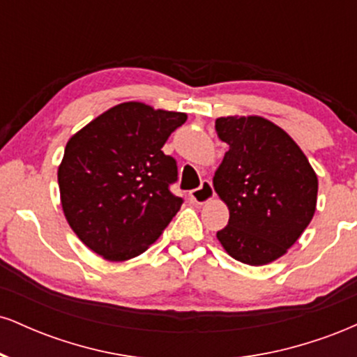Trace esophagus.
<instances>
[{
  "label": "esophagus",
  "instance_id": "1",
  "mask_svg": "<svg viewBox=\"0 0 357 357\" xmlns=\"http://www.w3.org/2000/svg\"><path fill=\"white\" fill-rule=\"evenodd\" d=\"M213 196H215V191H213L211 181H208V179H204V181L202 183V186H199L198 190H192L190 192V199L196 204L208 203L213 198Z\"/></svg>",
  "mask_w": 357,
  "mask_h": 357
}]
</instances>
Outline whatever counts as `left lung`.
<instances>
[{"label":"left lung","mask_w":357,"mask_h":357,"mask_svg":"<svg viewBox=\"0 0 357 357\" xmlns=\"http://www.w3.org/2000/svg\"><path fill=\"white\" fill-rule=\"evenodd\" d=\"M215 127L230 147L213 178L230 210L216 238L241 264H270L309 227L317 176L294 139L267 119L220 117Z\"/></svg>","instance_id":"1"}]
</instances>
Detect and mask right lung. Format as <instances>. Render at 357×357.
Wrapping results in <instances>:
<instances>
[{
	"label": "right lung",
	"instance_id": "add662e5",
	"mask_svg": "<svg viewBox=\"0 0 357 357\" xmlns=\"http://www.w3.org/2000/svg\"><path fill=\"white\" fill-rule=\"evenodd\" d=\"M186 114L124 102L70 137L59 167L65 218L97 255H141L179 211L176 159L162 153Z\"/></svg>",
	"mask_w": 357,
	"mask_h": 357
}]
</instances>
